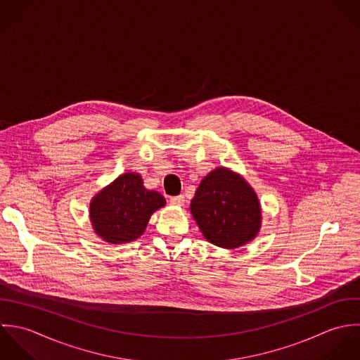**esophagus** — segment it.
I'll list each match as a JSON object with an SVG mask.
<instances>
[{
    "label": "esophagus",
    "mask_w": 360,
    "mask_h": 360,
    "mask_svg": "<svg viewBox=\"0 0 360 360\" xmlns=\"http://www.w3.org/2000/svg\"><path fill=\"white\" fill-rule=\"evenodd\" d=\"M169 202L172 205H176V206H184L185 205V196L184 195H178V196H172L169 199Z\"/></svg>",
    "instance_id": "esophagus-1"
}]
</instances>
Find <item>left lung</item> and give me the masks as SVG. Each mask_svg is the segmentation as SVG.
<instances>
[{
    "instance_id": "1",
    "label": "left lung",
    "mask_w": 360,
    "mask_h": 360,
    "mask_svg": "<svg viewBox=\"0 0 360 360\" xmlns=\"http://www.w3.org/2000/svg\"><path fill=\"white\" fill-rule=\"evenodd\" d=\"M191 212L205 238L219 248L242 246L260 229L262 213L256 193L226 168H217L200 182Z\"/></svg>"
}]
</instances>
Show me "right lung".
Masks as SVG:
<instances>
[{
  "mask_svg": "<svg viewBox=\"0 0 360 360\" xmlns=\"http://www.w3.org/2000/svg\"><path fill=\"white\" fill-rule=\"evenodd\" d=\"M165 205V199L147 191L138 174H124L103 189L90 205V219L98 236L110 243L138 239L151 214Z\"/></svg>",
  "mask_w": 360,
  "mask_h": 360,
  "instance_id": "obj_1",
  "label": "right lung"
}]
</instances>
